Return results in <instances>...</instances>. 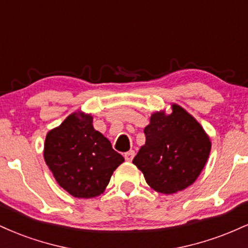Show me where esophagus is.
<instances>
[{
  "instance_id": "1",
  "label": "esophagus",
  "mask_w": 248,
  "mask_h": 248,
  "mask_svg": "<svg viewBox=\"0 0 248 248\" xmlns=\"http://www.w3.org/2000/svg\"><path fill=\"white\" fill-rule=\"evenodd\" d=\"M124 158H126V161L130 162L134 158V156H135V152H134V150H130V152L124 153Z\"/></svg>"
}]
</instances>
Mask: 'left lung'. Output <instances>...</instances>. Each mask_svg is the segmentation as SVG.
I'll return each mask as SVG.
<instances>
[{
    "label": "left lung",
    "mask_w": 248,
    "mask_h": 248,
    "mask_svg": "<svg viewBox=\"0 0 248 248\" xmlns=\"http://www.w3.org/2000/svg\"><path fill=\"white\" fill-rule=\"evenodd\" d=\"M146 144L133 163L157 192L175 193L191 186L209 158L211 142L201 124L172 105L169 115L154 113L144 128Z\"/></svg>",
    "instance_id": "1"
}]
</instances>
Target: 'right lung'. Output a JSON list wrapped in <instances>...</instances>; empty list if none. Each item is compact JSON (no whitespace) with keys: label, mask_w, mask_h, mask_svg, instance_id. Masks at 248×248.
Listing matches in <instances>:
<instances>
[{"label":"right lung","mask_w":248,"mask_h":248,"mask_svg":"<svg viewBox=\"0 0 248 248\" xmlns=\"http://www.w3.org/2000/svg\"><path fill=\"white\" fill-rule=\"evenodd\" d=\"M91 115L73 113L47 133L44 158L53 177L73 197L93 198L104 192L124 158L96 132Z\"/></svg>","instance_id":"1"}]
</instances>
